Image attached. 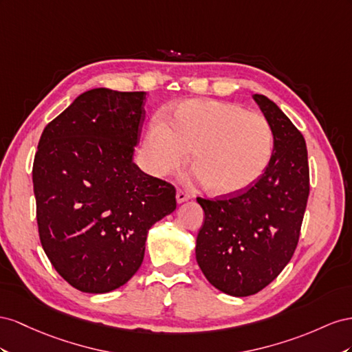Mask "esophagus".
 <instances>
[{"label": "esophagus", "instance_id": "obj_1", "mask_svg": "<svg viewBox=\"0 0 352 352\" xmlns=\"http://www.w3.org/2000/svg\"><path fill=\"white\" fill-rule=\"evenodd\" d=\"M175 197H177V204H184L190 199V195L187 192H184V190H177Z\"/></svg>", "mask_w": 352, "mask_h": 352}]
</instances>
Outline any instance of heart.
Here are the masks:
<instances>
[{
	"instance_id": "1",
	"label": "heart",
	"mask_w": 352,
	"mask_h": 352,
	"mask_svg": "<svg viewBox=\"0 0 352 352\" xmlns=\"http://www.w3.org/2000/svg\"><path fill=\"white\" fill-rule=\"evenodd\" d=\"M206 192L228 197L246 192L264 175L274 152V133L265 116L219 100L178 103L168 124L153 119L143 140L147 169L165 175L186 164Z\"/></svg>"
}]
</instances>
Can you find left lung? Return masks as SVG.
<instances>
[{"instance_id": "8db88e82", "label": "left lung", "mask_w": 352, "mask_h": 352, "mask_svg": "<svg viewBox=\"0 0 352 352\" xmlns=\"http://www.w3.org/2000/svg\"><path fill=\"white\" fill-rule=\"evenodd\" d=\"M254 100L274 133L264 175L234 197H197L205 212L196 239L197 264L210 285L239 298L258 294L287 265L309 195L302 134L268 97L255 94Z\"/></svg>"}]
</instances>
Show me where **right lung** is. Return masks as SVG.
Returning <instances> with one entry per match:
<instances>
[{"mask_svg":"<svg viewBox=\"0 0 352 352\" xmlns=\"http://www.w3.org/2000/svg\"><path fill=\"white\" fill-rule=\"evenodd\" d=\"M144 91L94 88L43 131L32 182L39 239L57 273L87 294L124 286L150 227L177 208L175 188L133 160Z\"/></svg>","mask_w":352,"mask_h":352,"instance_id":"obj_1","label":"right lung"}]
</instances>
